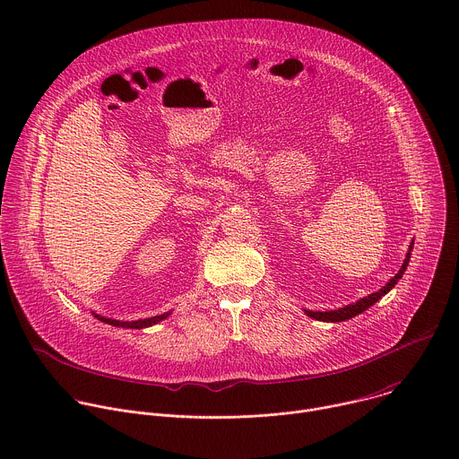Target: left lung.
Masks as SVG:
<instances>
[{"label": "left lung", "instance_id": "8db88e82", "mask_svg": "<svg viewBox=\"0 0 459 459\" xmlns=\"http://www.w3.org/2000/svg\"><path fill=\"white\" fill-rule=\"evenodd\" d=\"M412 247H414V241L409 245V252H407V255H405V261H403L402 269L398 271V274H396L394 278H392V280H390L383 289H379L377 292H372V294H368L367 298H361V299H358L356 303L347 305V307L338 308V310H329V312H312V310H305V314H307L308 317L317 319V321H331V323H336V321H347V319H351V317H354V316L361 314L363 310L370 308L376 301H379V299H381L388 290H392V287H394V285L402 280V276H403V274H405V271H407L409 261H411Z\"/></svg>", "mask_w": 459, "mask_h": 459}]
</instances>
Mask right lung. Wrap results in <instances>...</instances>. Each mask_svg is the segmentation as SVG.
I'll return each mask as SVG.
<instances>
[{"label":"right lung","instance_id":"obj_1","mask_svg":"<svg viewBox=\"0 0 459 459\" xmlns=\"http://www.w3.org/2000/svg\"><path fill=\"white\" fill-rule=\"evenodd\" d=\"M169 314H170V312L161 314V316H152V317H147V319H138V321H117V319L103 317V316H100V314H94V317H98V319L103 321V323H108V325H114V326H121V329H147V326H152V325L163 321Z\"/></svg>","mask_w":459,"mask_h":459}]
</instances>
